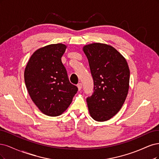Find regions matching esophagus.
I'll list each match as a JSON object with an SVG mask.
<instances>
[{
	"label": "esophagus",
	"mask_w": 159,
	"mask_h": 159,
	"mask_svg": "<svg viewBox=\"0 0 159 159\" xmlns=\"http://www.w3.org/2000/svg\"><path fill=\"white\" fill-rule=\"evenodd\" d=\"M77 87H78L79 90H80L81 89H82V84H81V83H79V84H77Z\"/></svg>",
	"instance_id": "34e87169"
}]
</instances>
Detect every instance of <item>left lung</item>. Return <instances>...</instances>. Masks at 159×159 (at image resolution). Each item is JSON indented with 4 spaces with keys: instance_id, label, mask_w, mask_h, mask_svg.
<instances>
[{
    "instance_id": "obj_1",
    "label": "left lung",
    "mask_w": 159,
    "mask_h": 159,
    "mask_svg": "<svg viewBox=\"0 0 159 159\" xmlns=\"http://www.w3.org/2000/svg\"><path fill=\"white\" fill-rule=\"evenodd\" d=\"M94 80V93L86 98L90 116L97 121L118 113L128 94L130 71L125 57L112 46L100 43L84 45Z\"/></svg>"
}]
</instances>
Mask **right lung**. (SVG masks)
<instances>
[{
    "instance_id": "1",
    "label": "right lung",
    "mask_w": 159,
    "mask_h": 159,
    "mask_svg": "<svg viewBox=\"0 0 159 159\" xmlns=\"http://www.w3.org/2000/svg\"><path fill=\"white\" fill-rule=\"evenodd\" d=\"M66 45L50 44L37 49L24 70L30 98L46 116H58L68 108L78 88L71 84L61 61Z\"/></svg>"
}]
</instances>
